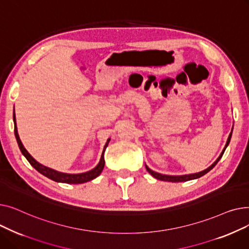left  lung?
Instances as JSON below:
<instances>
[{"mask_svg":"<svg viewBox=\"0 0 249 249\" xmlns=\"http://www.w3.org/2000/svg\"><path fill=\"white\" fill-rule=\"evenodd\" d=\"M231 136H232V130H231V132H230V134H229V136H228V139H227V142H226V144H225V147L223 148V150H222L221 154L219 155V158L215 160V162H214V163H212V164H211L210 166H209L208 168L204 169V171H202V172H200V173H197V174H191V175H184V176H166V175H161V174H159V173H155V172L151 171V169H150L147 165H145V167H146V169H147V172H148V173H149L153 178H158V179H160V180H164V181L178 182V181H187V180H191V179H195V178H201L202 176L206 175L208 172H210L211 169H212V168L217 164V162L221 160L222 155H223V153H224V151H225L226 147H227V146H228V144H229L230 139H231Z\"/></svg>","mask_w":249,"mask_h":249,"instance_id":"8db88e82","label":"left lung"}]
</instances>
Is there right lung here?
<instances>
[{"mask_svg":"<svg viewBox=\"0 0 249 249\" xmlns=\"http://www.w3.org/2000/svg\"><path fill=\"white\" fill-rule=\"evenodd\" d=\"M13 120H14V126H15L14 132H15L16 140H17V143H18L19 148H20L22 154L25 156L26 160L29 161V163L36 169L37 172H39L41 175L45 176L46 178H50L52 180H54V181H57V182H65V184H83V182H87L89 180H91V179L96 178L102 173L103 168L105 166L104 152H105V150H106V147L109 144L110 138L107 140L106 144H105L104 149H103V153L101 155L100 162L98 163V165L95 168L90 169V171H89L87 173H83V174H64V173H59L57 171H54V169L49 168L47 166H44V165L40 164L39 162H37L32 158V156L29 154V152L25 149V147L23 146L22 142L20 140V137H19V134H18V130H17V125H16L15 112H14V115H13Z\"/></svg>","mask_w":249,"mask_h":249,"instance_id":"obj_1","label":"right lung"}]
</instances>
